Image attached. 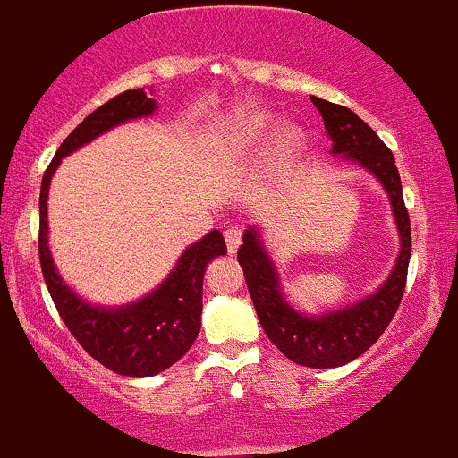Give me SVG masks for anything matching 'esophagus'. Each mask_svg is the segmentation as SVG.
I'll return each mask as SVG.
<instances>
[{"mask_svg":"<svg viewBox=\"0 0 458 458\" xmlns=\"http://www.w3.org/2000/svg\"><path fill=\"white\" fill-rule=\"evenodd\" d=\"M225 242H227V250L233 255V252H238L240 249V242H242V231L240 229H227L225 231Z\"/></svg>","mask_w":458,"mask_h":458,"instance_id":"34e87169","label":"esophagus"}]
</instances>
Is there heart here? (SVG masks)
I'll return each mask as SVG.
<instances>
[{"mask_svg": "<svg viewBox=\"0 0 458 458\" xmlns=\"http://www.w3.org/2000/svg\"><path fill=\"white\" fill-rule=\"evenodd\" d=\"M276 130V115L272 111L255 109L240 113L225 128V143L229 148H259ZM274 134V133H273ZM275 135V134H274ZM304 148V134L298 126H283L272 138L266 154V177L270 182H281L292 169Z\"/></svg>", "mask_w": 458, "mask_h": 458, "instance_id": "heart-1", "label": "heart"}]
</instances>
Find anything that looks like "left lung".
Here are the masks:
<instances>
[{
  "label": "left lung",
  "mask_w": 458,
  "mask_h": 458,
  "mask_svg": "<svg viewBox=\"0 0 458 458\" xmlns=\"http://www.w3.org/2000/svg\"><path fill=\"white\" fill-rule=\"evenodd\" d=\"M310 100L324 117L326 134L332 141V156L341 158L343 163L362 166L388 195L401 244L394 266L377 289L362 295L356 302L321 313H306L284 292L276 261L272 259L263 242L261 225L246 227L238 261L244 270L259 324L274 345L295 364L310 369H335L362 356L384 335L399 309L411 257V229L403 201L399 169L384 141L353 111L317 96H310Z\"/></svg>",
  "instance_id": "left-lung-1"
}]
</instances>
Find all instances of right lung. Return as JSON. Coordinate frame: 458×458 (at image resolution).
Here are the masks:
<instances>
[{
	"label": "right lung",
	"instance_id": "right-lung-1",
	"mask_svg": "<svg viewBox=\"0 0 458 458\" xmlns=\"http://www.w3.org/2000/svg\"><path fill=\"white\" fill-rule=\"evenodd\" d=\"M158 102L143 88L128 89L89 113L64 139L40 186V266L53 302L81 347L102 367L123 377H154L192 347L201 330L203 274L208 263L227 255L223 233L209 231L177 257L174 270L143 298L126 304H96L64 281L48 249V188L62 160L122 123L152 117Z\"/></svg>",
	"mask_w": 458,
	"mask_h": 458
}]
</instances>
